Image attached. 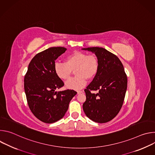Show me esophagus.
Here are the masks:
<instances>
[{
    "label": "esophagus",
    "mask_w": 155,
    "mask_h": 155,
    "mask_svg": "<svg viewBox=\"0 0 155 155\" xmlns=\"http://www.w3.org/2000/svg\"><path fill=\"white\" fill-rule=\"evenodd\" d=\"M82 93H83L82 91H77V94H81Z\"/></svg>",
    "instance_id": "1"
}]
</instances>
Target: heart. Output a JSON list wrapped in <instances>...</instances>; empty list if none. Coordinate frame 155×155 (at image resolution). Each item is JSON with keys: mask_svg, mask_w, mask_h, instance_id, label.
<instances>
[{"mask_svg": "<svg viewBox=\"0 0 155 155\" xmlns=\"http://www.w3.org/2000/svg\"><path fill=\"white\" fill-rule=\"evenodd\" d=\"M75 69L76 77L66 82L65 87L78 90L85 86L87 78L92 80L96 76L99 71L98 59L94 55L75 51L65 57V63L57 62L54 65L55 74L64 81L70 78Z\"/></svg>", "mask_w": 155, "mask_h": 155, "instance_id": "obj_1", "label": "heart"}]
</instances>
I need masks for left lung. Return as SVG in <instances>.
Wrapping results in <instances>:
<instances>
[{
    "mask_svg": "<svg viewBox=\"0 0 155 155\" xmlns=\"http://www.w3.org/2000/svg\"><path fill=\"white\" fill-rule=\"evenodd\" d=\"M95 54L99 61L96 76L84 90L83 104L85 115L92 121L104 123L112 120L120 112L127 90V77L119 58L103 48H82ZM92 90H98L96 94Z\"/></svg>",
    "mask_w": 155,
    "mask_h": 155,
    "instance_id": "8db88e82",
    "label": "left lung"
}]
</instances>
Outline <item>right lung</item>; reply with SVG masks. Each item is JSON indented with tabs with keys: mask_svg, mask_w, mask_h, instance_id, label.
Returning a JSON list of instances; mask_svg holds the SVG:
<instances>
[{
	"mask_svg": "<svg viewBox=\"0 0 155 155\" xmlns=\"http://www.w3.org/2000/svg\"><path fill=\"white\" fill-rule=\"evenodd\" d=\"M66 50L51 47L38 53L29 63L25 77V91L30 110L37 118L45 123L62 118L77 93L69 90L56 91L64 84L55 74L54 65Z\"/></svg>",
	"mask_w": 155,
	"mask_h": 155,
	"instance_id": "right-lung-1",
	"label": "right lung"
}]
</instances>
